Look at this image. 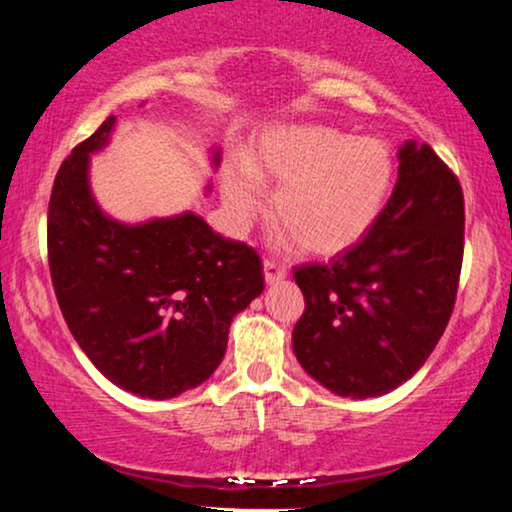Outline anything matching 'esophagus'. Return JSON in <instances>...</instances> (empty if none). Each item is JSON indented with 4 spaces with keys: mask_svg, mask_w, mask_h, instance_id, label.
Instances as JSON below:
<instances>
[{
    "mask_svg": "<svg viewBox=\"0 0 512 512\" xmlns=\"http://www.w3.org/2000/svg\"><path fill=\"white\" fill-rule=\"evenodd\" d=\"M285 276H288V271H285V267H281L276 260H264V281H267V285L281 283Z\"/></svg>",
    "mask_w": 512,
    "mask_h": 512,
    "instance_id": "1",
    "label": "esophagus"
}]
</instances>
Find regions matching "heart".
I'll return each mask as SVG.
<instances>
[{"label":"heart","instance_id":"heart-1","mask_svg":"<svg viewBox=\"0 0 512 512\" xmlns=\"http://www.w3.org/2000/svg\"><path fill=\"white\" fill-rule=\"evenodd\" d=\"M393 161L384 142L327 126L264 133L243 163L224 170L222 199L236 224L274 189L271 220L306 255H335L372 227L388 199Z\"/></svg>","mask_w":512,"mask_h":512}]
</instances>
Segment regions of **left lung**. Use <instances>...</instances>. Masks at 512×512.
I'll list each match as a JSON object with an SVG mask.
<instances>
[{"instance_id":"obj_1","label":"left lung","mask_w":512,"mask_h":512,"mask_svg":"<svg viewBox=\"0 0 512 512\" xmlns=\"http://www.w3.org/2000/svg\"><path fill=\"white\" fill-rule=\"evenodd\" d=\"M398 182L367 234L327 264L292 271L306 309L292 351L342 398H377L431 356L452 316L463 260V192L428 145L398 149Z\"/></svg>"}]
</instances>
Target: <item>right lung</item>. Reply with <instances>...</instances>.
Segmentation results:
<instances>
[{"mask_svg": "<svg viewBox=\"0 0 512 512\" xmlns=\"http://www.w3.org/2000/svg\"><path fill=\"white\" fill-rule=\"evenodd\" d=\"M114 126L109 117L74 147L53 182L51 278L72 337L102 377L168 400L213 377L231 320L262 295V262L194 210L145 222L107 215L91 189V156L109 145ZM210 163L220 166L217 147Z\"/></svg>", "mask_w": 512, "mask_h": 512, "instance_id": "1", "label": "right lung"}]
</instances>
